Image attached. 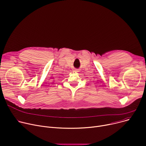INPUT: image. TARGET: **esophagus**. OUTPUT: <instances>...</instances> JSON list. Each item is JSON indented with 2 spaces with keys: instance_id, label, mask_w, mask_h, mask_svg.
<instances>
[{
  "instance_id": "34e87169",
  "label": "esophagus",
  "mask_w": 146,
  "mask_h": 146,
  "mask_svg": "<svg viewBox=\"0 0 146 146\" xmlns=\"http://www.w3.org/2000/svg\"><path fill=\"white\" fill-rule=\"evenodd\" d=\"M78 69H75L74 70V72H78Z\"/></svg>"
}]
</instances>
